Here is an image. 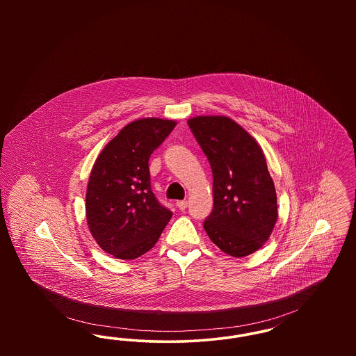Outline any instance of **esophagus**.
I'll return each instance as SVG.
<instances>
[{
    "mask_svg": "<svg viewBox=\"0 0 356 356\" xmlns=\"http://www.w3.org/2000/svg\"><path fill=\"white\" fill-rule=\"evenodd\" d=\"M176 205H177V208H179L180 211H184V209H186V207H188V202H186V200H181V202H177Z\"/></svg>",
    "mask_w": 356,
    "mask_h": 356,
    "instance_id": "34e87169",
    "label": "esophagus"
}]
</instances>
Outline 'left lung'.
<instances>
[{"label":"left lung","mask_w":356,"mask_h":356,"mask_svg":"<svg viewBox=\"0 0 356 356\" xmlns=\"http://www.w3.org/2000/svg\"><path fill=\"white\" fill-rule=\"evenodd\" d=\"M188 125L213 175V209L204 221L205 232L225 254H254L277 220L276 191L264 153L229 118L197 116Z\"/></svg>","instance_id":"1"}]
</instances>
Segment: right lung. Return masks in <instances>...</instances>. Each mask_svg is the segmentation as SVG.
I'll list each match as a JSON object with an SVG mask.
<instances>
[{"label":"right lung","instance_id":"add662e5","mask_svg":"<svg viewBox=\"0 0 356 356\" xmlns=\"http://www.w3.org/2000/svg\"><path fill=\"white\" fill-rule=\"evenodd\" d=\"M175 127L173 120H136L96 159L85 209L89 231L106 254L129 260L148 252L172 218L152 192L148 161Z\"/></svg>","mask_w":356,"mask_h":356}]
</instances>
